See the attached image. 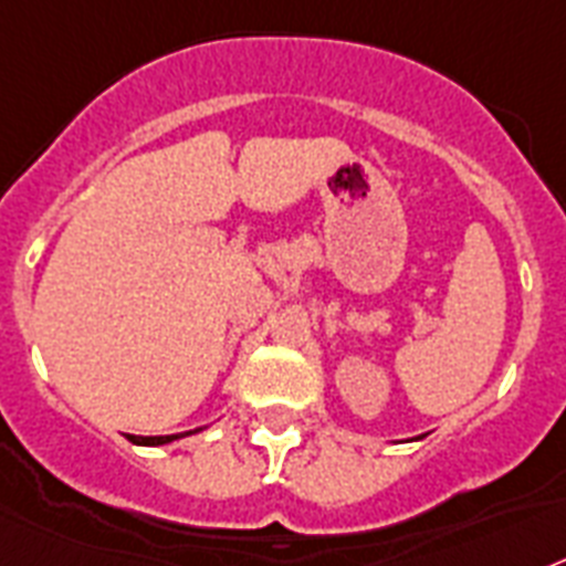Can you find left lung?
<instances>
[{"mask_svg": "<svg viewBox=\"0 0 566 566\" xmlns=\"http://www.w3.org/2000/svg\"><path fill=\"white\" fill-rule=\"evenodd\" d=\"M420 437H422V434H420ZM420 437H415V440H420Z\"/></svg>", "mask_w": 566, "mask_h": 566, "instance_id": "obj_1", "label": "left lung"}]
</instances>
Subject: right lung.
Returning <instances> with one entry per match:
<instances>
[{
	"label": "right lung",
	"instance_id": "add662e5",
	"mask_svg": "<svg viewBox=\"0 0 566 566\" xmlns=\"http://www.w3.org/2000/svg\"><path fill=\"white\" fill-rule=\"evenodd\" d=\"M195 431H201V429H195ZM195 431H184V434H164V437H140V434H129V440L135 446H166V443H172V440H180V437H187V434H195Z\"/></svg>",
	"mask_w": 566,
	"mask_h": 566
}]
</instances>
